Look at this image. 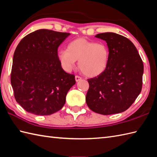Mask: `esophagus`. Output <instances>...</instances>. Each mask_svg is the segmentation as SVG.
<instances>
[{
	"label": "esophagus",
	"mask_w": 157,
	"mask_h": 157,
	"mask_svg": "<svg viewBox=\"0 0 157 157\" xmlns=\"http://www.w3.org/2000/svg\"><path fill=\"white\" fill-rule=\"evenodd\" d=\"M81 79H82V78L81 77V76H75V80H76V82L81 81Z\"/></svg>",
	"instance_id": "1"
}]
</instances>
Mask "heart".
Listing matches in <instances>:
<instances>
[{
    "instance_id": "b5f03b06",
    "label": "heart",
    "mask_w": 157,
    "mask_h": 157,
    "mask_svg": "<svg viewBox=\"0 0 157 157\" xmlns=\"http://www.w3.org/2000/svg\"><path fill=\"white\" fill-rule=\"evenodd\" d=\"M57 56L64 71H72L76 67V61L78 60V67L83 74L94 77L105 71L109 52L103 43L78 38L68 44L67 50H58Z\"/></svg>"
}]
</instances>
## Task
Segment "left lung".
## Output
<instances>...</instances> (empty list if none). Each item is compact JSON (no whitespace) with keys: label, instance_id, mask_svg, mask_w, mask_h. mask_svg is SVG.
Masks as SVG:
<instances>
[{"label":"left lung","instance_id":"8db88e82","mask_svg":"<svg viewBox=\"0 0 157 157\" xmlns=\"http://www.w3.org/2000/svg\"><path fill=\"white\" fill-rule=\"evenodd\" d=\"M95 37L106 41L109 56L105 71L87 79L86 104L99 114L123 112L141 92L143 62L136 48L126 37L111 32L99 33Z\"/></svg>","mask_w":157,"mask_h":157}]
</instances>
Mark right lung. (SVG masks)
<instances>
[{"label":"right lung","instance_id":"obj_1","mask_svg":"<svg viewBox=\"0 0 157 157\" xmlns=\"http://www.w3.org/2000/svg\"><path fill=\"white\" fill-rule=\"evenodd\" d=\"M71 33L39 29L21 40L14 52L10 82L14 96L27 112L48 116L61 109L75 76L62 69L59 46Z\"/></svg>","mask_w":157,"mask_h":157}]
</instances>
